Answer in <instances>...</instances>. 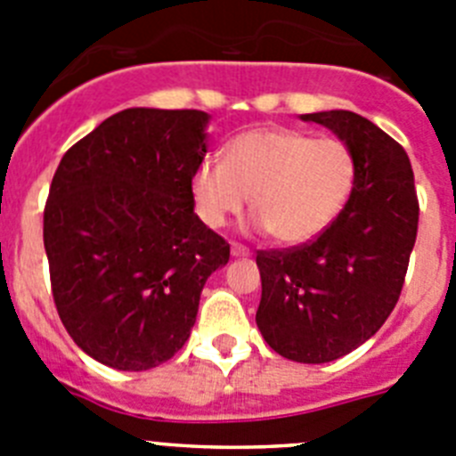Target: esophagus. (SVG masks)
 Here are the masks:
<instances>
[{"label": "esophagus", "instance_id": "obj_1", "mask_svg": "<svg viewBox=\"0 0 456 456\" xmlns=\"http://www.w3.org/2000/svg\"><path fill=\"white\" fill-rule=\"evenodd\" d=\"M231 253L235 257H247V256H251V248L244 247V244H237V241H232V244H231Z\"/></svg>", "mask_w": 456, "mask_h": 456}]
</instances>
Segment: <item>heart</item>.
I'll return each mask as SVG.
<instances>
[{
  "label": "heart",
  "instance_id": "b5f03b06",
  "mask_svg": "<svg viewBox=\"0 0 456 456\" xmlns=\"http://www.w3.org/2000/svg\"><path fill=\"white\" fill-rule=\"evenodd\" d=\"M354 183L356 159L345 141L263 127L235 136L224 162L205 157L193 173L191 196L209 228L240 215L251 196L257 228L281 244H304L338 219Z\"/></svg>",
  "mask_w": 456,
  "mask_h": 456
}]
</instances>
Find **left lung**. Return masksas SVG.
<instances>
[{
	"label": "left lung",
	"mask_w": 456,
	"mask_h": 456,
	"mask_svg": "<svg viewBox=\"0 0 456 456\" xmlns=\"http://www.w3.org/2000/svg\"><path fill=\"white\" fill-rule=\"evenodd\" d=\"M320 123L356 159V183L338 219L315 240L257 251L263 299L257 329L297 363H329L381 329L404 285L418 235V193L404 148L354 111H320Z\"/></svg>",
	"instance_id": "8db88e82"
}]
</instances>
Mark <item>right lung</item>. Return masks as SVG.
Masks as SVG:
<instances>
[{"instance_id":"right-lung-1","label":"right lung","mask_w":456,"mask_h":456,"mask_svg":"<svg viewBox=\"0 0 456 456\" xmlns=\"http://www.w3.org/2000/svg\"><path fill=\"white\" fill-rule=\"evenodd\" d=\"M196 109H125L63 155L43 215L56 313L79 349L141 372L183 349L231 244L193 212Z\"/></svg>"}]
</instances>
